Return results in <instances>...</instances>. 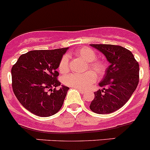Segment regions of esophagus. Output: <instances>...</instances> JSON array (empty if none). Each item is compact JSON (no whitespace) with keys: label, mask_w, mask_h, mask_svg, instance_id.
I'll use <instances>...</instances> for the list:
<instances>
[{"label":"esophagus","mask_w":150,"mask_h":150,"mask_svg":"<svg viewBox=\"0 0 150 150\" xmlns=\"http://www.w3.org/2000/svg\"><path fill=\"white\" fill-rule=\"evenodd\" d=\"M77 90H78V91H80V92H81V94H84V93H85V91H84V90H82V89H79V88H77Z\"/></svg>","instance_id":"obj_1"}]
</instances>
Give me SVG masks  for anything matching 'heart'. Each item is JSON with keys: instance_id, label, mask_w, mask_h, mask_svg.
Listing matches in <instances>:
<instances>
[{"instance_id": "1", "label": "heart", "mask_w": 150, "mask_h": 150, "mask_svg": "<svg viewBox=\"0 0 150 150\" xmlns=\"http://www.w3.org/2000/svg\"><path fill=\"white\" fill-rule=\"evenodd\" d=\"M74 55L81 58L88 63V68L92 70L99 77L103 76L106 70V64L102 61L95 60L97 56L92 49L82 47L77 49ZM59 69L62 73H66L69 70V57L64 56L59 64ZM93 72V73H94ZM91 71H87L81 74L70 73L64 78V83L68 86L79 89H86L91 86L96 81V75Z\"/></svg>"}]
</instances>
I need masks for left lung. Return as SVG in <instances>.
Wrapping results in <instances>:
<instances>
[{"mask_svg":"<svg viewBox=\"0 0 150 150\" xmlns=\"http://www.w3.org/2000/svg\"><path fill=\"white\" fill-rule=\"evenodd\" d=\"M101 52L110 65L95 91L90 109L96 114H110L119 110L136 90L139 80V65L127 49L113 45H90Z\"/></svg>","mask_w":150,"mask_h":150,"instance_id":"left-lung-1","label":"left lung"}]
</instances>
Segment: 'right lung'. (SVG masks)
I'll return each instance as SVG.
<instances>
[{"label": "right lung", "mask_w": 150, "mask_h": 150, "mask_svg": "<svg viewBox=\"0 0 150 150\" xmlns=\"http://www.w3.org/2000/svg\"><path fill=\"white\" fill-rule=\"evenodd\" d=\"M67 50H31L21 55L11 68L13 91L22 105L32 114L50 117L62 108L69 88L62 86L56 89L61 85L56 69ZM48 90L52 92L47 93Z\"/></svg>", "instance_id": "1"}]
</instances>
